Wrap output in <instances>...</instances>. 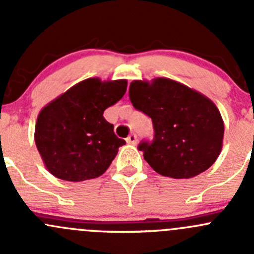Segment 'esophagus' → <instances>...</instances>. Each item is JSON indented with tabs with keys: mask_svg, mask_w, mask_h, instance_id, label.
Wrapping results in <instances>:
<instances>
[{
	"mask_svg": "<svg viewBox=\"0 0 254 254\" xmlns=\"http://www.w3.org/2000/svg\"><path fill=\"white\" fill-rule=\"evenodd\" d=\"M127 142L130 143V145H136V142H137L136 134H130L129 136L127 137Z\"/></svg>",
	"mask_w": 254,
	"mask_h": 254,
	"instance_id": "obj_1",
	"label": "esophagus"
}]
</instances>
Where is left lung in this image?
I'll use <instances>...</instances> for the list:
<instances>
[{"label":"left lung","mask_w":254,"mask_h":254,"mask_svg":"<svg viewBox=\"0 0 254 254\" xmlns=\"http://www.w3.org/2000/svg\"><path fill=\"white\" fill-rule=\"evenodd\" d=\"M129 97L152 119V141H141L146 162L161 176L182 179L206 171L219 157L224 122L207 97L170 78L132 81Z\"/></svg>","instance_id":"1"}]
</instances>
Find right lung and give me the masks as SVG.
<instances>
[{
	"label": "right lung",
	"mask_w": 254,
	"mask_h": 254,
	"mask_svg": "<svg viewBox=\"0 0 254 254\" xmlns=\"http://www.w3.org/2000/svg\"><path fill=\"white\" fill-rule=\"evenodd\" d=\"M127 79L87 78L45 106L34 140L45 167L56 178L81 182L102 176L125 145L103 113L127 92Z\"/></svg>",
	"instance_id": "obj_1"
}]
</instances>
